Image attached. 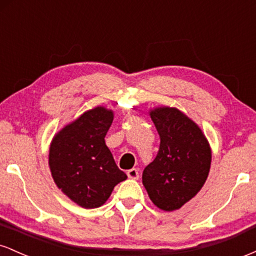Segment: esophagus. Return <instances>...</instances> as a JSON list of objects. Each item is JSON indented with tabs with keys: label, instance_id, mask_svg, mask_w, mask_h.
Returning a JSON list of instances; mask_svg holds the SVG:
<instances>
[{
	"label": "esophagus",
	"instance_id": "obj_1",
	"mask_svg": "<svg viewBox=\"0 0 256 256\" xmlns=\"http://www.w3.org/2000/svg\"><path fill=\"white\" fill-rule=\"evenodd\" d=\"M128 177L130 178V179H134V180H136V179H138L140 178V173H138V170L137 168H131V170H128Z\"/></svg>",
	"mask_w": 256,
	"mask_h": 256
}]
</instances>
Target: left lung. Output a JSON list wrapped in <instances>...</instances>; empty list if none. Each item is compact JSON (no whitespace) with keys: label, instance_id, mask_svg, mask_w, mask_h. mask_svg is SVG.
Instances as JSON below:
<instances>
[{"label":"left lung","instance_id":"8db88e82","mask_svg":"<svg viewBox=\"0 0 256 256\" xmlns=\"http://www.w3.org/2000/svg\"><path fill=\"white\" fill-rule=\"evenodd\" d=\"M149 114L160 136V148L143 171L142 182L152 204L172 212L204 186L212 150L200 126L177 108L164 106Z\"/></svg>","mask_w":256,"mask_h":256}]
</instances>
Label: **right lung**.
<instances>
[{
  "instance_id": "1",
  "label": "right lung",
  "mask_w": 256,
  "mask_h": 256,
  "mask_svg": "<svg viewBox=\"0 0 256 256\" xmlns=\"http://www.w3.org/2000/svg\"><path fill=\"white\" fill-rule=\"evenodd\" d=\"M113 118V110L102 106L84 112L55 134L49 148L55 184L86 210L104 204L114 186L128 178L104 142Z\"/></svg>"
}]
</instances>
